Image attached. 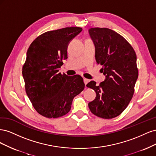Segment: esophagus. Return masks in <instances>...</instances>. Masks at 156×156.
Returning <instances> with one entry per match:
<instances>
[{"label":"esophagus","mask_w":156,"mask_h":156,"mask_svg":"<svg viewBox=\"0 0 156 156\" xmlns=\"http://www.w3.org/2000/svg\"><path fill=\"white\" fill-rule=\"evenodd\" d=\"M83 81H84V84H87L89 82V80L86 79V78H84L83 79Z\"/></svg>","instance_id":"esophagus-1"}]
</instances>
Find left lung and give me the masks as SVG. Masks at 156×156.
<instances>
[{
	"label": "left lung",
	"instance_id": "8db88e82",
	"mask_svg": "<svg viewBox=\"0 0 156 156\" xmlns=\"http://www.w3.org/2000/svg\"><path fill=\"white\" fill-rule=\"evenodd\" d=\"M88 32L95 45L96 60L105 75L99 86L94 81L87 84L96 94L88 107L94 115L111 119L120 115L133 97L139 75L136 55L124 37L114 30L96 27Z\"/></svg>",
	"mask_w": 156,
	"mask_h": 156
}]
</instances>
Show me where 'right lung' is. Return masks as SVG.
<instances>
[{
    "label": "right lung",
    "mask_w": 156,
    "mask_h": 156,
    "mask_svg": "<svg viewBox=\"0 0 156 156\" xmlns=\"http://www.w3.org/2000/svg\"><path fill=\"white\" fill-rule=\"evenodd\" d=\"M82 30L66 27L46 32L28 49L22 71L25 90L36 111L46 118L66 115L75 96L84 88L81 76L58 72L62 60L68 58L69 43Z\"/></svg>",
    "instance_id": "add662e5"
}]
</instances>
